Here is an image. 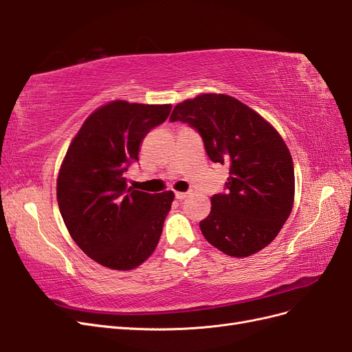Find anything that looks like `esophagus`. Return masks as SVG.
I'll return each instance as SVG.
<instances>
[{
	"mask_svg": "<svg viewBox=\"0 0 352 352\" xmlns=\"http://www.w3.org/2000/svg\"><path fill=\"white\" fill-rule=\"evenodd\" d=\"M186 197H188V194H186V192H176V194H175V198H176V199H179V201L185 199Z\"/></svg>",
	"mask_w": 352,
	"mask_h": 352,
	"instance_id": "34e87169",
	"label": "esophagus"
}]
</instances>
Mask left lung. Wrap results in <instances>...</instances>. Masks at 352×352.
Instances as JSON below:
<instances>
[{
	"label": "left lung",
	"mask_w": 352,
	"mask_h": 352,
	"mask_svg": "<svg viewBox=\"0 0 352 352\" xmlns=\"http://www.w3.org/2000/svg\"><path fill=\"white\" fill-rule=\"evenodd\" d=\"M198 131L212 163L229 164L226 192L211 197L199 221L204 238L230 257H250L278 236L289 217L295 175L279 132L248 105L225 94L179 102L170 122Z\"/></svg>",
	"instance_id": "left-lung-1"
}]
</instances>
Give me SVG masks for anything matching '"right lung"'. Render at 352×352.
Instances as JSON below:
<instances>
[{"mask_svg": "<svg viewBox=\"0 0 352 352\" xmlns=\"http://www.w3.org/2000/svg\"><path fill=\"white\" fill-rule=\"evenodd\" d=\"M170 104L116 100L95 110L63 160L57 179L61 217L78 247L98 264L132 270L154 252L175 194L127 188L126 172L140 146L162 124Z\"/></svg>", "mask_w": 352, "mask_h": 352, "instance_id": "add662e5", "label": "right lung"}]
</instances>
